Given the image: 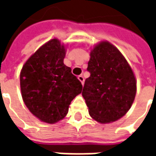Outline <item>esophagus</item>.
Instances as JSON below:
<instances>
[{
    "mask_svg": "<svg viewBox=\"0 0 156 156\" xmlns=\"http://www.w3.org/2000/svg\"><path fill=\"white\" fill-rule=\"evenodd\" d=\"M78 80L81 82L82 84L83 85V83H84V78H83V75H79V76L78 77Z\"/></svg>",
    "mask_w": 156,
    "mask_h": 156,
    "instance_id": "34e87169",
    "label": "esophagus"
}]
</instances>
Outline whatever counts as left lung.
I'll return each mask as SVG.
<instances>
[{"label":"left lung","instance_id":"1","mask_svg":"<svg viewBox=\"0 0 156 156\" xmlns=\"http://www.w3.org/2000/svg\"><path fill=\"white\" fill-rule=\"evenodd\" d=\"M82 95L89 115L101 124L123 117L130 108L136 94L134 73L115 46L102 41L90 52Z\"/></svg>","mask_w":156,"mask_h":156}]
</instances>
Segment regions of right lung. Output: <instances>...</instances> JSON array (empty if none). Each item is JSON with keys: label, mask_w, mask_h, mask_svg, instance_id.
Instances as JSON below:
<instances>
[{"label": "right lung", "mask_w": 156, "mask_h": 156, "mask_svg": "<svg viewBox=\"0 0 156 156\" xmlns=\"http://www.w3.org/2000/svg\"><path fill=\"white\" fill-rule=\"evenodd\" d=\"M65 48L58 39L41 46L22 67L23 101L32 115L48 124L67 115L72 100L81 94V82L63 63Z\"/></svg>", "instance_id": "right-lung-1"}]
</instances>
